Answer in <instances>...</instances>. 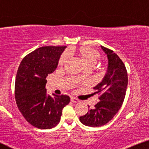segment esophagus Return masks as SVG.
<instances>
[{
	"instance_id": "esophagus-1",
	"label": "esophagus",
	"mask_w": 149,
	"mask_h": 149,
	"mask_svg": "<svg viewBox=\"0 0 149 149\" xmlns=\"http://www.w3.org/2000/svg\"><path fill=\"white\" fill-rule=\"evenodd\" d=\"M71 101H72V102H74V103H78V102H79V100L78 99L75 98V97H71Z\"/></svg>"
}]
</instances>
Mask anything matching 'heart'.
Listing matches in <instances>:
<instances>
[{"instance_id":"b5f03b06","label":"heart","mask_w":149,"mask_h":149,"mask_svg":"<svg viewBox=\"0 0 149 149\" xmlns=\"http://www.w3.org/2000/svg\"><path fill=\"white\" fill-rule=\"evenodd\" d=\"M68 54H77L80 57L81 61L83 62L85 66L94 65L97 59L100 57L99 53L93 49L87 47H81L71 50L68 52ZM68 60V55L66 53H64L61 55L59 59V64L60 65H63Z\"/></svg>"}]
</instances>
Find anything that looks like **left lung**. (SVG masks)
I'll return each mask as SVG.
<instances>
[{"label": "left lung", "mask_w": 149, "mask_h": 149, "mask_svg": "<svg viewBox=\"0 0 149 149\" xmlns=\"http://www.w3.org/2000/svg\"><path fill=\"white\" fill-rule=\"evenodd\" d=\"M108 59L107 71L101 82L94 87L100 94L99 101L79 120L84 125L97 127L105 125L121 108L128 85V75L123 61L109 49L101 46ZM94 93V94H95Z\"/></svg>", "instance_id": "8db88e82"}]
</instances>
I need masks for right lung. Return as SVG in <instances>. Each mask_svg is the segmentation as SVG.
Segmentation results:
<instances>
[{"label":"right lung","instance_id":"right-lung-1","mask_svg":"<svg viewBox=\"0 0 149 149\" xmlns=\"http://www.w3.org/2000/svg\"><path fill=\"white\" fill-rule=\"evenodd\" d=\"M64 47H39L24 57L18 69L15 96L25 120L40 129L52 128L59 123L62 110L70 103L66 95L47 94L46 77L57 68Z\"/></svg>","mask_w":149,"mask_h":149}]
</instances>
